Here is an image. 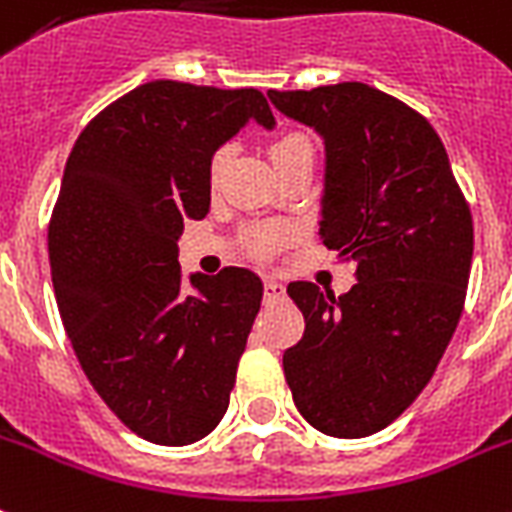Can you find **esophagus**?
<instances>
[{"mask_svg":"<svg viewBox=\"0 0 512 512\" xmlns=\"http://www.w3.org/2000/svg\"><path fill=\"white\" fill-rule=\"evenodd\" d=\"M286 297V289L281 281L276 278H265V299L268 302H276V299H284Z\"/></svg>","mask_w":512,"mask_h":512,"instance_id":"esophagus-1","label":"esophagus"}]
</instances>
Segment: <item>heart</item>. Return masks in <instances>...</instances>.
<instances>
[{"label":"heart","instance_id":"1","mask_svg":"<svg viewBox=\"0 0 512 512\" xmlns=\"http://www.w3.org/2000/svg\"><path fill=\"white\" fill-rule=\"evenodd\" d=\"M270 162H273V168L281 170L286 165H292L294 160L299 157H313V144L307 139L305 134H297V131H286V134H278L276 139L270 141L268 147ZM226 165V149H218L210 160V181H218L220 170ZM278 239H281V231L278 228H255V231H249L247 234V249L252 255H268L270 249L276 247Z\"/></svg>","mask_w":512,"mask_h":512}]
</instances>
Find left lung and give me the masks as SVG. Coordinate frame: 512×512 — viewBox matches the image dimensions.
Instances as JSON below:
<instances>
[{
	"instance_id": "1",
	"label": "left lung",
	"mask_w": 512,
	"mask_h": 512,
	"mask_svg": "<svg viewBox=\"0 0 512 512\" xmlns=\"http://www.w3.org/2000/svg\"><path fill=\"white\" fill-rule=\"evenodd\" d=\"M326 147L318 234L355 260L342 297L292 281L305 334L286 384L313 429L360 439L400 418L450 344L473 260V220L431 123L365 83L268 91Z\"/></svg>"
}]
</instances>
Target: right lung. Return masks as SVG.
<instances>
[{
  "instance_id": "add662e5",
  "label": "right lung",
  "mask_w": 512,
  "mask_h": 512,
  "mask_svg": "<svg viewBox=\"0 0 512 512\" xmlns=\"http://www.w3.org/2000/svg\"><path fill=\"white\" fill-rule=\"evenodd\" d=\"M249 120L276 118L257 89L152 81L99 112L70 152L49 220L62 326L112 413L165 447L220 423L263 299L247 268L178 265L184 220L210 210V160Z\"/></svg>"
}]
</instances>
